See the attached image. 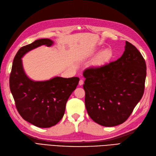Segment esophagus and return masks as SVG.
<instances>
[{"label":"esophagus","instance_id":"34e87169","mask_svg":"<svg viewBox=\"0 0 156 156\" xmlns=\"http://www.w3.org/2000/svg\"><path fill=\"white\" fill-rule=\"evenodd\" d=\"M83 80H80V81H79V85L80 86H82V85H83Z\"/></svg>","mask_w":156,"mask_h":156}]
</instances>
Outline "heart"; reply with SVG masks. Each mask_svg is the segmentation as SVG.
<instances>
[{
    "mask_svg": "<svg viewBox=\"0 0 156 156\" xmlns=\"http://www.w3.org/2000/svg\"><path fill=\"white\" fill-rule=\"evenodd\" d=\"M109 56H110L109 51H103V53H101L100 54V55L99 56V57L98 58V62H102L103 61H106V60L109 57Z\"/></svg>",
    "mask_w": 156,
    "mask_h": 156,
    "instance_id": "1",
    "label": "heart"
}]
</instances>
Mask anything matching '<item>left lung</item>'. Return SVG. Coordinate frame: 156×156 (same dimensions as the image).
I'll return each instance as SVG.
<instances>
[{
  "label": "left lung",
  "mask_w": 156,
  "mask_h": 156,
  "mask_svg": "<svg viewBox=\"0 0 156 156\" xmlns=\"http://www.w3.org/2000/svg\"><path fill=\"white\" fill-rule=\"evenodd\" d=\"M83 76L89 116L99 125L114 126L125 122L141 99L146 65L136 47L126 41L125 51L117 61L87 68Z\"/></svg>",
  "instance_id": "left-lung-1"
}]
</instances>
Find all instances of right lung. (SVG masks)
Here are the masks:
<instances>
[{
  "label": "right lung",
  "mask_w": 156,
  "mask_h": 156,
  "mask_svg": "<svg viewBox=\"0 0 156 156\" xmlns=\"http://www.w3.org/2000/svg\"><path fill=\"white\" fill-rule=\"evenodd\" d=\"M53 43L49 39H41L21 47L14 58L9 79L19 114L40 128L51 127L61 121L68 99L80 80L78 77H55L48 81L34 82L26 76L22 65L23 55L43 45L49 47Z\"/></svg>",
  "instance_id": "1"
}]
</instances>
